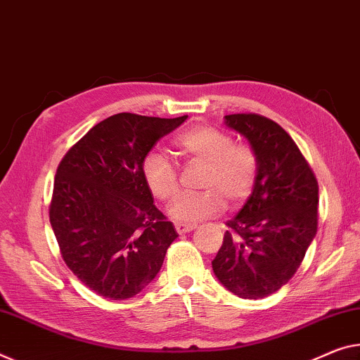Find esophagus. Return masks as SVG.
<instances>
[{
  "label": "esophagus",
  "instance_id": "obj_1",
  "mask_svg": "<svg viewBox=\"0 0 360 360\" xmlns=\"http://www.w3.org/2000/svg\"><path fill=\"white\" fill-rule=\"evenodd\" d=\"M195 229H196V225H190V224H175V230L179 231L180 235L188 233V231H191V230H195Z\"/></svg>",
  "mask_w": 360,
  "mask_h": 360
}]
</instances>
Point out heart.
<instances>
[{"label": "heart", "instance_id": "obj_1", "mask_svg": "<svg viewBox=\"0 0 360 360\" xmlns=\"http://www.w3.org/2000/svg\"><path fill=\"white\" fill-rule=\"evenodd\" d=\"M175 148L181 154L206 164L202 186L195 195H181L169 207V215L179 222L195 224L230 204L246 201L257 180V156L248 145H233L225 131L209 125H198L175 138ZM141 174L154 196L170 201L179 193V176L170 159L164 153L149 151L141 162Z\"/></svg>", "mask_w": 360, "mask_h": 360}]
</instances>
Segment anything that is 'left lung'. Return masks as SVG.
<instances>
[{"mask_svg":"<svg viewBox=\"0 0 360 360\" xmlns=\"http://www.w3.org/2000/svg\"><path fill=\"white\" fill-rule=\"evenodd\" d=\"M224 120L246 138L259 169L251 196L226 222L212 270L233 295L262 300L288 283L317 233L319 185L300 148L274 120L259 114Z\"/></svg>","mask_w":360,"mask_h":360,"instance_id":"left-lung-1","label":"left lung"}]
</instances>
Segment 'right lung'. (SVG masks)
<instances>
[{"mask_svg": "<svg viewBox=\"0 0 360 360\" xmlns=\"http://www.w3.org/2000/svg\"><path fill=\"white\" fill-rule=\"evenodd\" d=\"M186 119L110 115L60 161L49 222L64 262L96 295L114 301L138 295L156 278L179 236L154 206L141 162Z\"/></svg>", "mask_w": 360, "mask_h": 360, "instance_id": "obj_1", "label": "right lung"}]
</instances>
